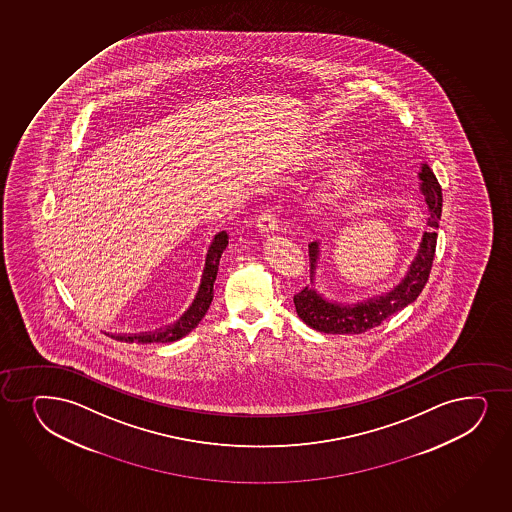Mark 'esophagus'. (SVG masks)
<instances>
[{
	"instance_id": "1",
	"label": "esophagus",
	"mask_w": 512,
	"mask_h": 512,
	"mask_svg": "<svg viewBox=\"0 0 512 512\" xmlns=\"http://www.w3.org/2000/svg\"><path fill=\"white\" fill-rule=\"evenodd\" d=\"M258 229L261 230L263 234H273V232H277V213L273 212L271 208H268L265 212H261V215L258 217Z\"/></svg>"
}]
</instances>
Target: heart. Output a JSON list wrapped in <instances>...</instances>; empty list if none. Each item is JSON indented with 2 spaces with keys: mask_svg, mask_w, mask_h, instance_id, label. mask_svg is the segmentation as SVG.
<instances>
[{
  "mask_svg": "<svg viewBox=\"0 0 512 512\" xmlns=\"http://www.w3.org/2000/svg\"><path fill=\"white\" fill-rule=\"evenodd\" d=\"M329 155H331L329 148H314L311 153H307L306 164H319L321 160L328 159ZM355 177H357V171H355V167H353L352 164L340 162V164L333 165V167L324 174L316 191L312 193V201H318L319 203V201L328 200V198L335 196V194L343 193L345 189L352 186Z\"/></svg>",
  "mask_w": 512,
  "mask_h": 512,
  "instance_id": "1",
  "label": "heart"
}]
</instances>
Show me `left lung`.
Segmentation results:
<instances>
[{"instance_id": "obj_1", "label": "left lung", "mask_w": 512, "mask_h": 512, "mask_svg": "<svg viewBox=\"0 0 512 512\" xmlns=\"http://www.w3.org/2000/svg\"><path fill=\"white\" fill-rule=\"evenodd\" d=\"M418 179L420 193L425 196V201L429 205V230L423 232L417 256L413 258L412 265L408 266L405 277L401 278V282L394 285L389 292L353 304L326 299L316 288V268L321 254V242L314 241L309 244L311 285H307L299 294L294 295L295 311L309 328L331 335H360L367 329L379 326L389 316L417 300L432 270L437 229L442 213L441 184L437 183V177L430 171L429 165L422 164Z\"/></svg>"}]
</instances>
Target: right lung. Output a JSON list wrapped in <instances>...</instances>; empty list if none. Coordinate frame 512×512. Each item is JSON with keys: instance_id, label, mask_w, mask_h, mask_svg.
<instances>
[{"instance_id": "add662e5", "label": "right lung", "mask_w": 512, "mask_h": 512, "mask_svg": "<svg viewBox=\"0 0 512 512\" xmlns=\"http://www.w3.org/2000/svg\"><path fill=\"white\" fill-rule=\"evenodd\" d=\"M229 246V235L225 230L218 232L213 237L212 244L206 251L205 268L201 275L200 287L196 292L193 304L184 311L183 316L177 319L176 323L169 324L165 328L155 329V331H145V333H136V335H111V338L118 341H126V343H171V341L181 340L183 336L188 335L189 331H193L201 319L205 318L208 307L213 300V283L217 278L218 265L220 258L225 251V247Z\"/></svg>"}]
</instances>
